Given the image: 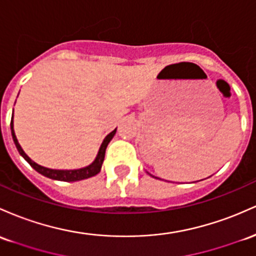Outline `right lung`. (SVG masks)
<instances>
[{
    "mask_svg": "<svg viewBox=\"0 0 256 256\" xmlns=\"http://www.w3.org/2000/svg\"><path fill=\"white\" fill-rule=\"evenodd\" d=\"M10 131H12V137H13L14 143H16V150H18L19 153H20V156H23V158L26 160V162H29V164L32 165L38 172H40L41 175L46 176V178H50L52 180H58V181H66V182H74V181H80V180L92 178V176L97 175V174L100 172V168H102V164H103V160H104L106 146H108V143L110 142V140L114 137L115 132H116V128H115L114 131H112V132L106 137L104 141L102 143V146H100V152H98L94 162H92L91 165H88V166L82 168V169H78V170H53V169H48V168H44L41 166V165L36 164L35 162H32V160L25 154V152L22 150L20 144L18 143V140H16V134H14V130H13V116H12V122H10Z\"/></svg>",
    "mask_w": 256,
    "mask_h": 256,
    "instance_id": "right-lung-1",
    "label": "right lung"
}]
</instances>
